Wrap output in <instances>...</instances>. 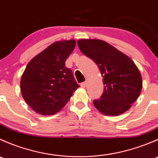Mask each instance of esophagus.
<instances>
[{"instance_id":"34e87169","label":"esophagus","mask_w":158,"mask_h":158,"mask_svg":"<svg viewBox=\"0 0 158 158\" xmlns=\"http://www.w3.org/2000/svg\"><path fill=\"white\" fill-rule=\"evenodd\" d=\"M86 85H87V83H86V82H82V83H81V86H82V88H85V87H86Z\"/></svg>"}]
</instances>
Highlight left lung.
<instances>
[{"label": "left lung", "instance_id": "obj_1", "mask_svg": "<svg viewBox=\"0 0 158 158\" xmlns=\"http://www.w3.org/2000/svg\"><path fill=\"white\" fill-rule=\"evenodd\" d=\"M81 52L92 59L102 76L104 91L95 107L106 115L118 116L130 109L142 89V77L133 60L101 40L80 39Z\"/></svg>", "mask_w": 158, "mask_h": 158}]
</instances>
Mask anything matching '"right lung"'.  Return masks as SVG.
Returning <instances> with one entry per match:
<instances>
[{
    "mask_svg": "<svg viewBox=\"0 0 158 158\" xmlns=\"http://www.w3.org/2000/svg\"><path fill=\"white\" fill-rule=\"evenodd\" d=\"M76 47V40L50 44L28 63L20 79L22 96L34 111L52 115L63 109L79 87L65 62Z\"/></svg>",
    "mask_w": 158,
    "mask_h": 158,
    "instance_id": "obj_1",
    "label": "right lung"
}]
</instances>
